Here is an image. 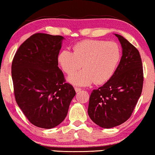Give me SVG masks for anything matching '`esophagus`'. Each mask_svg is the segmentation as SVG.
<instances>
[{"label": "esophagus", "instance_id": "esophagus-1", "mask_svg": "<svg viewBox=\"0 0 155 155\" xmlns=\"http://www.w3.org/2000/svg\"><path fill=\"white\" fill-rule=\"evenodd\" d=\"M74 90H75L76 93H78V92H80V91H81V88H80V87H74Z\"/></svg>", "mask_w": 155, "mask_h": 155}]
</instances>
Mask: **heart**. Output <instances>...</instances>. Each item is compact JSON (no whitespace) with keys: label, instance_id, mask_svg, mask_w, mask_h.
<instances>
[{"label":"heart","instance_id":"heart-1","mask_svg":"<svg viewBox=\"0 0 155 155\" xmlns=\"http://www.w3.org/2000/svg\"><path fill=\"white\" fill-rule=\"evenodd\" d=\"M121 50L115 41L86 39L74 45L73 52L63 49L57 56V62L62 71L71 74L83 66L81 71L69 76L70 83L87 86L106 83L112 77L119 64Z\"/></svg>","mask_w":155,"mask_h":155}]
</instances>
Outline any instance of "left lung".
Here are the masks:
<instances>
[{
  "instance_id": "8db88e82",
  "label": "left lung",
  "mask_w": 155,
  "mask_h": 155,
  "mask_svg": "<svg viewBox=\"0 0 155 155\" xmlns=\"http://www.w3.org/2000/svg\"><path fill=\"white\" fill-rule=\"evenodd\" d=\"M115 35L122 47L119 64L108 82L92 91L87 109L91 120L105 129L129 119L142 93L144 81L138 49L122 36Z\"/></svg>"
}]
</instances>
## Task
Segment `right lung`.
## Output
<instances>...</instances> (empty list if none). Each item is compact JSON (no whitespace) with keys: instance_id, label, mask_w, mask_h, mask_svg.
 <instances>
[{"instance_id":"1","label":"right lung","mask_w":155,"mask_h":155,"mask_svg":"<svg viewBox=\"0 0 155 155\" xmlns=\"http://www.w3.org/2000/svg\"><path fill=\"white\" fill-rule=\"evenodd\" d=\"M62 36L34 34L13 57L11 74L16 101L36 127L51 129L62 123L75 95L58 68Z\"/></svg>"}]
</instances>
